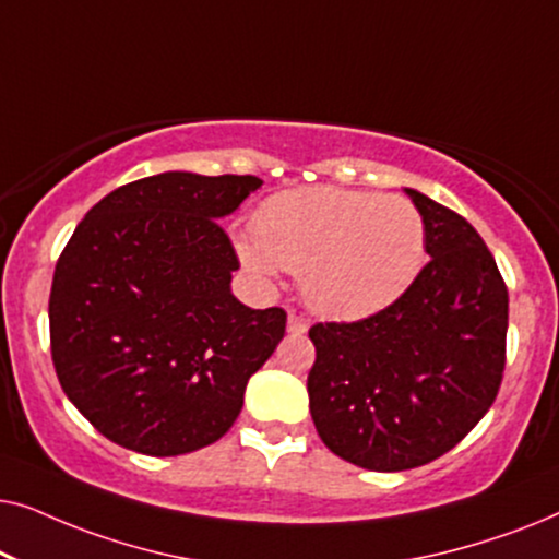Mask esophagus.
<instances>
[{
	"label": "esophagus",
	"mask_w": 559,
	"mask_h": 559,
	"mask_svg": "<svg viewBox=\"0 0 559 559\" xmlns=\"http://www.w3.org/2000/svg\"><path fill=\"white\" fill-rule=\"evenodd\" d=\"M308 320L305 318H300V316H293V312H289V318H287V333H293V335H305L308 333Z\"/></svg>",
	"instance_id": "esophagus-1"
}]
</instances>
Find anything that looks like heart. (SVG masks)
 Segmentation results:
<instances>
[{"mask_svg": "<svg viewBox=\"0 0 559 559\" xmlns=\"http://www.w3.org/2000/svg\"><path fill=\"white\" fill-rule=\"evenodd\" d=\"M254 239L236 241L257 277L300 272L316 312L366 318L407 293L425 264L427 231L407 198L348 188H297L270 198L254 218Z\"/></svg>", "mask_w": 559, "mask_h": 559, "instance_id": "b5f03b06", "label": "heart"}]
</instances>
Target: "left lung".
<instances>
[{"instance_id": "8db88e82", "label": "left lung", "mask_w": 559, "mask_h": 559, "mask_svg": "<svg viewBox=\"0 0 559 559\" xmlns=\"http://www.w3.org/2000/svg\"><path fill=\"white\" fill-rule=\"evenodd\" d=\"M430 262L407 293L356 323L310 328V415L320 440L366 471L417 468L455 448L499 394L509 293L463 216L404 188Z\"/></svg>"}]
</instances>
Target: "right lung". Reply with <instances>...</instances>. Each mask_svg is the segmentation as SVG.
I'll return each instance as SVG.
<instances>
[{
  "mask_svg": "<svg viewBox=\"0 0 559 559\" xmlns=\"http://www.w3.org/2000/svg\"><path fill=\"white\" fill-rule=\"evenodd\" d=\"M259 186L254 175H152L102 198L66 243L48 308L52 364L117 445L167 457L224 438L285 335V310L234 297L239 259L218 224Z\"/></svg>",
  "mask_w": 559,
  "mask_h": 559,
  "instance_id": "obj_1",
  "label": "right lung"
}]
</instances>
